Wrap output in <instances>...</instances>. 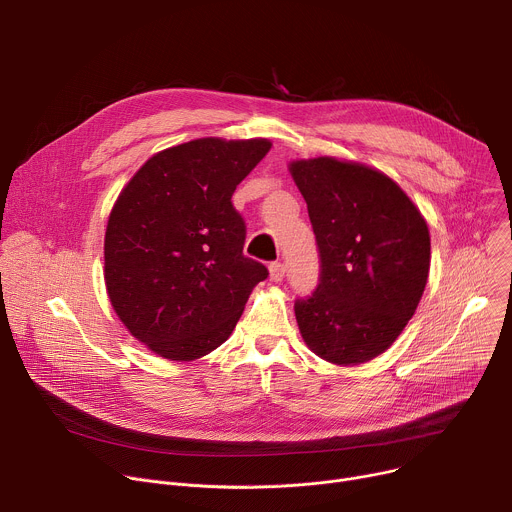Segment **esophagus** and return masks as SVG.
<instances>
[{"label": "esophagus", "instance_id": "34e87169", "mask_svg": "<svg viewBox=\"0 0 512 512\" xmlns=\"http://www.w3.org/2000/svg\"><path fill=\"white\" fill-rule=\"evenodd\" d=\"M283 275H285V265H283V263L275 261V263L269 265V279H271V281H281Z\"/></svg>", "mask_w": 512, "mask_h": 512}]
</instances>
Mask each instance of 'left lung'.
Masks as SVG:
<instances>
[{"label":"left lung","mask_w":512,"mask_h":512,"mask_svg":"<svg viewBox=\"0 0 512 512\" xmlns=\"http://www.w3.org/2000/svg\"><path fill=\"white\" fill-rule=\"evenodd\" d=\"M320 249V283L296 320L320 358L354 367L383 354L417 310L431 243L423 214L377 168L330 156L289 162Z\"/></svg>","instance_id":"left-lung-1"}]
</instances>
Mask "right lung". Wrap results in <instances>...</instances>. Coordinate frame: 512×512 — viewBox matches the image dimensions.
<instances>
[{
  "label": "right lung",
  "mask_w": 512,
  "mask_h": 512,
  "mask_svg": "<svg viewBox=\"0 0 512 512\" xmlns=\"http://www.w3.org/2000/svg\"><path fill=\"white\" fill-rule=\"evenodd\" d=\"M271 141L200 137L145 162L117 196L105 231L109 302L133 338L190 362L235 330L269 273L243 255L231 196Z\"/></svg>",
  "instance_id": "add662e5"
}]
</instances>
